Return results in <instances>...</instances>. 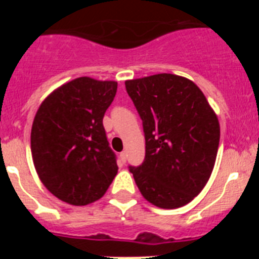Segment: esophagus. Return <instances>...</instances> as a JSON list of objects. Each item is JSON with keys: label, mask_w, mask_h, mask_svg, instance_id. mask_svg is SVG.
<instances>
[{"label": "esophagus", "mask_w": 259, "mask_h": 259, "mask_svg": "<svg viewBox=\"0 0 259 259\" xmlns=\"http://www.w3.org/2000/svg\"><path fill=\"white\" fill-rule=\"evenodd\" d=\"M119 158H120V162H122V163H125V161H127V153L122 152L120 155H119Z\"/></svg>", "instance_id": "obj_1"}]
</instances>
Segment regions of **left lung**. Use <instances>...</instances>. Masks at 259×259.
Segmentation results:
<instances>
[{
	"label": "left lung",
	"instance_id": "1",
	"mask_svg": "<svg viewBox=\"0 0 259 259\" xmlns=\"http://www.w3.org/2000/svg\"><path fill=\"white\" fill-rule=\"evenodd\" d=\"M125 89L143 120L145 159L130 166L146 201L161 209L191 202L214 168L221 127L192 80L157 74L127 80Z\"/></svg>",
	"mask_w": 259,
	"mask_h": 259
}]
</instances>
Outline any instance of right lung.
<instances>
[{
	"label": "right lung",
	"mask_w": 259,
	"mask_h": 259,
	"mask_svg": "<svg viewBox=\"0 0 259 259\" xmlns=\"http://www.w3.org/2000/svg\"><path fill=\"white\" fill-rule=\"evenodd\" d=\"M118 83L77 77L40 105L31 131L37 175L59 200L84 206L100 200L118 172L102 119Z\"/></svg>",
	"instance_id": "right-lung-1"
}]
</instances>
